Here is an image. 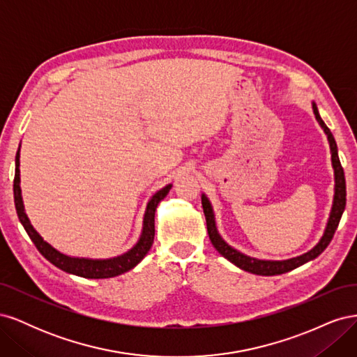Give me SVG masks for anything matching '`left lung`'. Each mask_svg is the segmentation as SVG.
<instances>
[{"label": "left lung", "instance_id": "8db88e82", "mask_svg": "<svg viewBox=\"0 0 357 357\" xmlns=\"http://www.w3.org/2000/svg\"><path fill=\"white\" fill-rule=\"evenodd\" d=\"M312 112H314L317 122L323 128V131H325V134L328 135V142H329L331 153H332V167H333V172H335V195H333L332 210H331V214H329V220H328V225H326L325 234H323L319 244L314 248H311V250L307 252L305 255L294 257V259H287V261H261V259L245 256V255L240 253L238 250H235V248H232L231 245H228L223 241V238L218 232V228H215L214 213H213V208H211V204L207 199V197H205V195L201 197L205 220H207V231H208V236L211 240V244L214 245L215 250H218L223 257H226L229 262H232L234 265L244 269V271H247V273L257 274V275H278V274L289 273V271H291V269H295L301 265H304L305 262L316 259L329 245L331 240L333 238L335 231H337V228H338V223L341 220V215H342L344 208H345L344 169L341 167V162H340V158H338V149H337V143H335V138L331 132V129L325 125V122L321 121V117L319 114V110H317V107H316L314 102H312Z\"/></svg>", "mask_w": 357, "mask_h": 357}]
</instances>
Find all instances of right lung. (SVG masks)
<instances>
[{"instance_id": "add662e5", "label": "right lung", "mask_w": 357, "mask_h": 357, "mask_svg": "<svg viewBox=\"0 0 357 357\" xmlns=\"http://www.w3.org/2000/svg\"><path fill=\"white\" fill-rule=\"evenodd\" d=\"M19 150L16 153V169H15V180H13V195H15V207L17 218L20 223L24 225L26 234L29 235L31 241L34 243L37 250L45 256L50 264L55 265L56 268L62 269L68 274L79 275L83 278H110L121 275L129 269H132L135 265L143 261V257L150 250V247L153 244L155 238V213L158 204L164 199L171 189V185L162 188L159 192H156L149 201L147 208L144 213L143 220V232L139 236L138 243L131 248V250L112 259H84V257H71L58 252L56 248H53L49 243L41 238L40 234L34 229V226L31 225L28 215L24 208L22 195H20V169H19Z\"/></svg>"}]
</instances>
